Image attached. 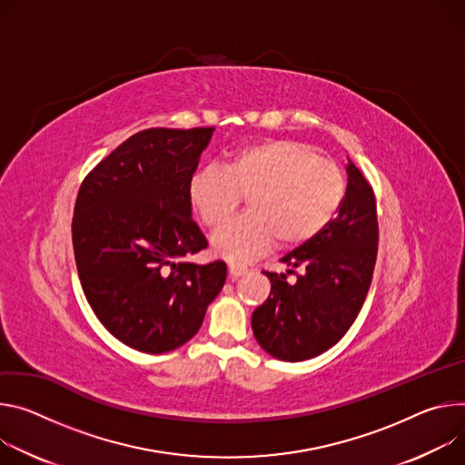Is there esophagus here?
<instances>
[{"label":"esophagus","mask_w":465,"mask_h":465,"mask_svg":"<svg viewBox=\"0 0 465 465\" xmlns=\"http://www.w3.org/2000/svg\"><path fill=\"white\" fill-rule=\"evenodd\" d=\"M247 273V266H243V264H229V277L232 279V281H236V279H240L242 275H245Z\"/></svg>","instance_id":"obj_1"}]
</instances>
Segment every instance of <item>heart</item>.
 I'll use <instances>...</instances> for the list:
<instances>
[{
	"label": "heart",
	"instance_id": "obj_1",
	"mask_svg": "<svg viewBox=\"0 0 465 465\" xmlns=\"http://www.w3.org/2000/svg\"><path fill=\"white\" fill-rule=\"evenodd\" d=\"M347 192L338 166L308 143L266 140L238 149L225 168L193 173L188 197L201 223L223 227L247 203L243 218L213 236L229 261H247L272 249L293 251L316 240L336 218Z\"/></svg>",
	"mask_w": 465,
	"mask_h": 465
}]
</instances>
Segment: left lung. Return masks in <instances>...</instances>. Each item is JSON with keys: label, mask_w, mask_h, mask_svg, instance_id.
<instances>
[{"label": "left lung", "mask_w": 465, "mask_h": 465, "mask_svg": "<svg viewBox=\"0 0 465 465\" xmlns=\"http://www.w3.org/2000/svg\"><path fill=\"white\" fill-rule=\"evenodd\" d=\"M377 245L375 193L349 161L347 192L332 223L308 245L282 256L286 273L264 272L272 292L251 318L261 347L284 362H301L336 345L366 301ZM292 272L298 277L293 283L285 281Z\"/></svg>", "instance_id": "1"}]
</instances>
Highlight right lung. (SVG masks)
<instances>
[{
    "label": "right lung",
    "instance_id": "obj_1",
    "mask_svg": "<svg viewBox=\"0 0 465 465\" xmlns=\"http://www.w3.org/2000/svg\"><path fill=\"white\" fill-rule=\"evenodd\" d=\"M213 133L140 131L79 188L72 240L83 292L103 327L136 351L161 354L186 343L225 284V262H183L206 247L188 184Z\"/></svg>",
    "mask_w": 465,
    "mask_h": 465
}]
</instances>
